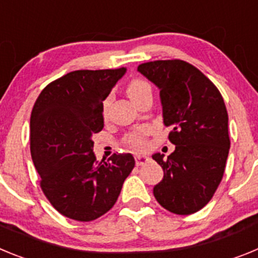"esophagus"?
I'll list each match as a JSON object with an SVG mask.
<instances>
[{
  "label": "esophagus",
  "mask_w": 258,
  "mask_h": 258,
  "mask_svg": "<svg viewBox=\"0 0 258 258\" xmlns=\"http://www.w3.org/2000/svg\"><path fill=\"white\" fill-rule=\"evenodd\" d=\"M149 156H146V155H141V154H137L136 155V163L137 165H143L149 161Z\"/></svg>",
  "instance_id": "1"
}]
</instances>
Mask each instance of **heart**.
Segmentation results:
<instances>
[{"label": "heart", "instance_id": "b5f03b06", "mask_svg": "<svg viewBox=\"0 0 258 258\" xmlns=\"http://www.w3.org/2000/svg\"><path fill=\"white\" fill-rule=\"evenodd\" d=\"M126 93H127V95H129V98H131L132 101L136 103V102L138 101L140 98H142L143 95L151 94L152 89H151V85H150L147 81H145V80L134 79V80H132L131 83L127 84ZM109 103H111V98H107L106 101L103 102V115H104V117H106L107 113H108ZM149 133H150V127H147V126L138 127V129L131 132V133L125 137L124 142L126 143L129 147H132V149L142 150V149H145V147H146V138H147Z\"/></svg>", "mask_w": 258, "mask_h": 258}]
</instances>
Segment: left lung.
Returning <instances> with one entry per match:
<instances>
[{
  "instance_id": "8db88e82",
  "label": "left lung",
  "mask_w": 258,
  "mask_h": 258,
  "mask_svg": "<svg viewBox=\"0 0 258 258\" xmlns=\"http://www.w3.org/2000/svg\"><path fill=\"white\" fill-rule=\"evenodd\" d=\"M138 71L160 89L163 120L175 150L152 155L164 170L154 187L161 207L192 214L207 206L223 177L230 150L229 116L218 89L197 67L179 59L142 63Z\"/></svg>"
}]
</instances>
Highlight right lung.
<instances>
[{"instance_id":"1","label":"right lung","mask_w":258,"mask_h":258,"mask_svg":"<svg viewBox=\"0 0 258 258\" xmlns=\"http://www.w3.org/2000/svg\"><path fill=\"white\" fill-rule=\"evenodd\" d=\"M126 68L80 70L50 83L31 113V155L51 206L75 221L97 220L115 206L133 170L132 154L98 161L93 134L103 129V101Z\"/></svg>"}]
</instances>
